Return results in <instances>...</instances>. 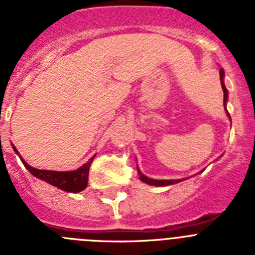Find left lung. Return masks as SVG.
Masks as SVG:
<instances>
[{"mask_svg":"<svg viewBox=\"0 0 255 255\" xmlns=\"http://www.w3.org/2000/svg\"><path fill=\"white\" fill-rule=\"evenodd\" d=\"M220 79H221V85H222V91H224V106H225V111H226V115L229 116L230 121H231V117H230V114L229 111H227L226 108V103H227V100H229V92H227V88L225 87V71L222 69L220 70ZM202 172V171H200ZM138 173H139V179H140V181L145 182V184H148V185H153V186H168V185H173V184H177V182H181L184 181V180L189 179V177H186V179H177V180H155V179H150V177L145 176L144 173H141V171L139 170L138 167Z\"/></svg>","mask_w":255,"mask_h":255,"instance_id":"obj_1","label":"left lung"}]
</instances>
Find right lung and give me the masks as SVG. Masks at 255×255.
Segmentation results:
<instances>
[{
	"mask_svg": "<svg viewBox=\"0 0 255 255\" xmlns=\"http://www.w3.org/2000/svg\"><path fill=\"white\" fill-rule=\"evenodd\" d=\"M12 148L17 155L21 159L22 164L25 166L26 170L35 176L37 179L43 180V181L48 182L49 185H53L56 188L61 189V190L67 191V193H80L84 190L88 185V175H89V167H91L92 162H93L96 154L92 157L87 163H84L82 167H79L78 170L74 171H49V170H38V168L31 167L30 164L26 163L22 159L21 155L19 154L17 149L12 144Z\"/></svg>",
	"mask_w": 255,
	"mask_h": 255,
	"instance_id": "right-lung-1",
	"label": "right lung"
}]
</instances>
